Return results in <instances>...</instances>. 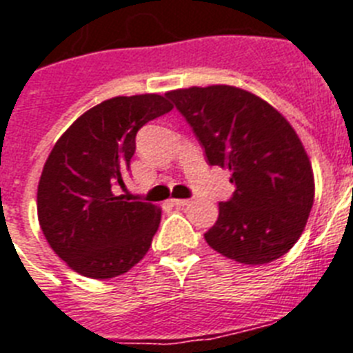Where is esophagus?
Returning <instances> with one entry per match:
<instances>
[{"label": "esophagus", "mask_w": 353, "mask_h": 353, "mask_svg": "<svg viewBox=\"0 0 353 353\" xmlns=\"http://www.w3.org/2000/svg\"><path fill=\"white\" fill-rule=\"evenodd\" d=\"M171 202H173V205H176V208H183V205H189L191 200H188V198H173Z\"/></svg>", "instance_id": "esophagus-1"}]
</instances>
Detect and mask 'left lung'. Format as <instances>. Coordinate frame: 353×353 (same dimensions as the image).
Segmentation results:
<instances>
[{"instance_id": "8db88e82", "label": "left lung", "mask_w": 353, "mask_h": 353, "mask_svg": "<svg viewBox=\"0 0 353 353\" xmlns=\"http://www.w3.org/2000/svg\"><path fill=\"white\" fill-rule=\"evenodd\" d=\"M191 124L211 165L231 171L236 191L218 203L205 241L243 265L278 260L305 231L314 171L290 122L267 101L229 84L165 93Z\"/></svg>"}]
</instances>
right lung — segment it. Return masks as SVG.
I'll use <instances>...</instances> for the list:
<instances>
[{"mask_svg":"<svg viewBox=\"0 0 353 353\" xmlns=\"http://www.w3.org/2000/svg\"><path fill=\"white\" fill-rule=\"evenodd\" d=\"M171 110L159 93L108 99L52 148L37 185V218L52 250L81 276L115 278L150 250L162 211L115 188H124L137 131Z\"/></svg>","mask_w":353,"mask_h":353,"instance_id":"right-lung-1","label":"right lung"}]
</instances>
